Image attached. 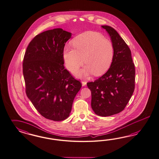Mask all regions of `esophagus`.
<instances>
[{
	"mask_svg": "<svg viewBox=\"0 0 159 159\" xmlns=\"http://www.w3.org/2000/svg\"><path fill=\"white\" fill-rule=\"evenodd\" d=\"M87 82L86 81H82V86H84L86 85Z\"/></svg>",
	"mask_w": 159,
	"mask_h": 159,
	"instance_id": "esophagus-1",
	"label": "esophagus"
}]
</instances>
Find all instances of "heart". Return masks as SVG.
<instances>
[{"instance_id": "heart-1", "label": "heart", "mask_w": 159, "mask_h": 159, "mask_svg": "<svg viewBox=\"0 0 159 159\" xmlns=\"http://www.w3.org/2000/svg\"><path fill=\"white\" fill-rule=\"evenodd\" d=\"M74 48L66 46L63 50V58L66 66L74 71L84 62L86 66L77 75L89 76L93 73L98 76L110 67L114 58V47L102 34L95 31H86L73 39Z\"/></svg>"}]
</instances>
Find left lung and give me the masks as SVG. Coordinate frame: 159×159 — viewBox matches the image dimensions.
Here are the masks:
<instances>
[{
	"label": "left lung",
	"instance_id": "obj_1",
	"mask_svg": "<svg viewBox=\"0 0 159 159\" xmlns=\"http://www.w3.org/2000/svg\"><path fill=\"white\" fill-rule=\"evenodd\" d=\"M111 38L114 58L108 71L87 86L92 93V109L101 116H108L123 111L135 90V68L131 51L116 30L102 25Z\"/></svg>",
	"mask_w": 159,
	"mask_h": 159
}]
</instances>
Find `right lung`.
I'll return each mask as SVG.
<instances>
[{"label":"right lung","instance_id":"obj_1","mask_svg":"<svg viewBox=\"0 0 159 159\" xmlns=\"http://www.w3.org/2000/svg\"><path fill=\"white\" fill-rule=\"evenodd\" d=\"M71 35L62 29L38 34L29 43L23 59L27 96L41 116L55 121L69 116L82 86L63 65V50Z\"/></svg>","mask_w":159,"mask_h":159}]
</instances>
